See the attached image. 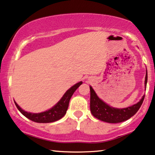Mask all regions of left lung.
Segmentation results:
<instances>
[{"mask_svg": "<svg viewBox=\"0 0 155 155\" xmlns=\"http://www.w3.org/2000/svg\"><path fill=\"white\" fill-rule=\"evenodd\" d=\"M147 82V71L146 70V76L145 80V86L146 89ZM91 99H90V109L92 115L97 119L109 123H118L127 120L133 116L145 98V95L142 96V98L137 104L133 106L124 108H117L109 106L104 101H102L97 96L91 86H90Z\"/></svg>", "mask_w": 155, "mask_h": 155, "instance_id": "8db88e82", "label": "left lung"}]
</instances>
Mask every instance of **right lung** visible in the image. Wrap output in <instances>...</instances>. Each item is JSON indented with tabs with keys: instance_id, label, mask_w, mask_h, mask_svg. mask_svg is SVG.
Instances as JSON below:
<instances>
[{
	"instance_id": "add662e5",
	"label": "right lung",
	"mask_w": 155,
	"mask_h": 155,
	"mask_svg": "<svg viewBox=\"0 0 155 155\" xmlns=\"http://www.w3.org/2000/svg\"><path fill=\"white\" fill-rule=\"evenodd\" d=\"M82 83H83L82 81H79L77 84L72 86L71 88H69L65 92V94L63 95V96L61 97L60 100L52 108H51L46 111H44V112L38 113L27 112V111L24 110L23 109L20 108L15 101H14V102H15V106L20 112L24 116H25L27 118L30 119L31 120L34 121V122L40 123L55 122V121L59 120V119H61V117L64 116L66 113H67L68 107H69V101L71 98L72 95L74 94L75 91L79 87V86L81 85Z\"/></svg>"
}]
</instances>
